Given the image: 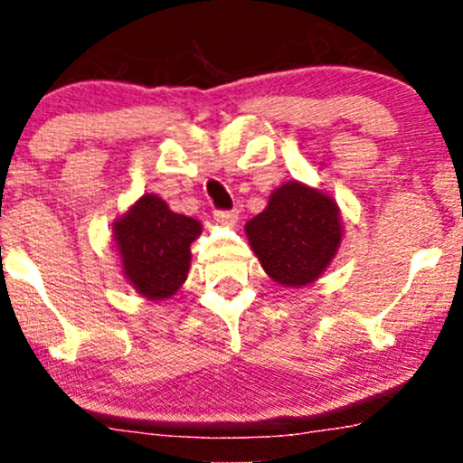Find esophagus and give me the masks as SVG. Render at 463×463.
<instances>
[{
  "label": "esophagus",
  "instance_id": "34e87169",
  "mask_svg": "<svg viewBox=\"0 0 463 463\" xmlns=\"http://www.w3.org/2000/svg\"><path fill=\"white\" fill-rule=\"evenodd\" d=\"M237 211H215V222H220V224L232 226L237 222Z\"/></svg>",
  "mask_w": 463,
  "mask_h": 463
}]
</instances>
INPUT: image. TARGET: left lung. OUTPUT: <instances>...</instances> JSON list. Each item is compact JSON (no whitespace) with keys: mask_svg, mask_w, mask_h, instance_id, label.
I'll return each instance as SVG.
<instances>
[{"mask_svg":"<svg viewBox=\"0 0 463 463\" xmlns=\"http://www.w3.org/2000/svg\"><path fill=\"white\" fill-rule=\"evenodd\" d=\"M246 235L265 274L274 283L300 289L326 272L342 246V211L333 195L289 180L248 222Z\"/></svg>","mask_w":463,"mask_h":463,"instance_id":"8db88e82","label":"left lung"}]
</instances>
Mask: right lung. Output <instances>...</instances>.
Masks as SVG:
<instances>
[{"instance_id":"1","label":"right lung","mask_w":463,"mask_h":463,"mask_svg":"<svg viewBox=\"0 0 463 463\" xmlns=\"http://www.w3.org/2000/svg\"><path fill=\"white\" fill-rule=\"evenodd\" d=\"M202 224L174 213L156 194H143L113 222V243L121 272L141 298L165 300L184 285L191 268V241Z\"/></svg>"}]
</instances>
